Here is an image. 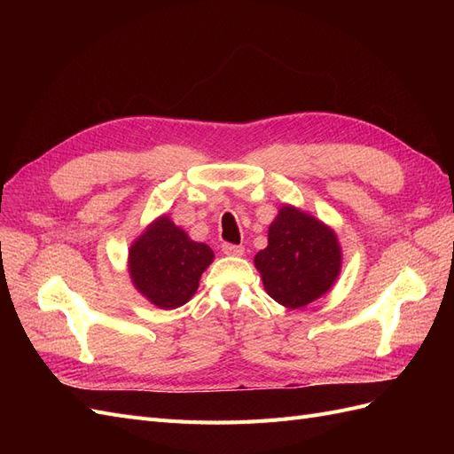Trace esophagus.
<instances>
[{
  "mask_svg": "<svg viewBox=\"0 0 454 454\" xmlns=\"http://www.w3.org/2000/svg\"><path fill=\"white\" fill-rule=\"evenodd\" d=\"M222 250L225 255H232V257H240L244 254L242 246H237V244H223Z\"/></svg>",
  "mask_w": 454,
  "mask_h": 454,
  "instance_id": "esophagus-1",
  "label": "esophagus"
}]
</instances>
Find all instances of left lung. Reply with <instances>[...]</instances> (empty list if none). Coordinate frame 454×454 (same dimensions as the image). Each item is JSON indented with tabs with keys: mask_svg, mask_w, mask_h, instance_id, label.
<instances>
[{
	"mask_svg": "<svg viewBox=\"0 0 454 454\" xmlns=\"http://www.w3.org/2000/svg\"><path fill=\"white\" fill-rule=\"evenodd\" d=\"M265 292L286 309H303L332 290L342 267L337 232L322 219L282 204L269 244L254 257Z\"/></svg>",
	"mask_w": 454,
	"mask_h": 454,
	"instance_id": "obj_1",
	"label": "left lung"
}]
</instances>
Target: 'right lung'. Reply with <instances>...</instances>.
<instances>
[{
	"instance_id": "1",
	"label": "right lung",
	"mask_w": 454,
	"mask_h": 454,
	"mask_svg": "<svg viewBox=\"0 0 454 454\" xmlns=\"http://www.w3.org/2000/svg\"><path fill=\"white\" fill-rule=\"evenodd\" d=\"M208 244L195 242L162 214L129 248V274L134 290L151 305L170 310L197 294L202 272L212 265Z\"/></svg>"
}]
</instances>
